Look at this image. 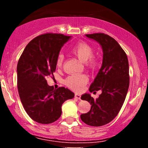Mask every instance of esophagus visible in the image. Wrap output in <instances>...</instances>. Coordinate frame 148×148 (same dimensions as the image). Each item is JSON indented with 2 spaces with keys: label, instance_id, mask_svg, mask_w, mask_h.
<instances>
[{
  "label": "esophagus",
  "instance_id": "obj_1",
  "mask_svg": "<svg viewBox=\"0 0 148 148\" xmlns=\"http://www.w3.org/2000/svg\"><path fill=\"white\" fill-rule=\"evenodd\" d=\"M74 97H75L76 99H81V95H79V94H77V93H76L75 95H74Z\"/></svg>",
  "mask_w": 148,
  "mask_h": 148
}]
</instances>
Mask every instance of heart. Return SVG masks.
I'll list each match as a JSON object with an SVG mask.
<instances>
[{
  "mask_svg": "<svg viewBox=\"0 0 148 148\" xmlns=\"http://www.w3.org/2000/svg\"><path fill=\"white\" fill-rule=\"evenodd\" d=\"M72 52L80 60L85 62L86 67L90 69H95L97 67V60L94 56L95 49L89 44L81 42L73 47ZM64 56L62 53H59L56 59V66L61 67L64 63ZM88 81L86 74H72L64 79V84L71 90L80 91Z\"/></svg>",
  "mask_w": 148,
  "mask_h": 148,
  "instance_id": "1",
  "label": "heart"
}]
</instances>
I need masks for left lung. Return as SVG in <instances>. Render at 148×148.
I'll return each instance as SVG.
<instances>
[{
    "label": "left lung",
    "mask_w": 148,
    "mask_h": 148,
    "mask_svg": "<svg viewBox=\"0 0 148 148\" xmlns=\"http://www.w3.org/2000/svg\"><path fill=\"white\" fill-rule=\"evenodd\" d=\"M86 35L102 48V65L89 88L90 92L99 90L102 92L97 99L89 94L81 96L90 103L91 108L81 114V119L88 125L100 127L111 122L123 106L130 86L129 62L126 53L113 37L101 33Z\"/></svg>",
    "instance_id": "8db88e82"
}]
</instances>
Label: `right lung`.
<instances>
[{"label":"right lung","mask_w":148,"mask_h":148,"mask_svg":"<svg viewBox=\"0 0 148 148\" xmlns=\"http://www.w3.org/2000/svg\"><path fill=\"white\" fill-rule=\"evenodd\" d=\"M70 37L58 33L39 35L27 45L18 60V95L27 114L37 123L56 121L62 113L64 101L74 97L67 88L54 89L47 81L49 76L53 77L58 55Z\"/></svg>","instance_id":"obj_1"}]
</instances>
